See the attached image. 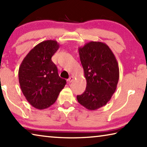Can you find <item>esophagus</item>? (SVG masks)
Returning a JSON list of instances; mask_svg holds the SVG:
<instances>
[{"label":"esophagus","instance_id":"esophagus-1","mask_svg":"<svg viewBox=\"0 0 147 147\" xmlns=\"http://www.w3.org/2000/svg\"><path fill=\"white\" fill-rule=\"evenodd\" d=\"M73 80H74V77L71 76V77H69V79H68V83H71L73 81Z\"/></svg>","mask_w":147,"mask_h":147}]
</instances>
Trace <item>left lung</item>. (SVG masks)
<instances>
[{
    "instance_id": "1",
    "label": "left lung",
    "mask_w": 147,
    "mask_h": 147,
    "mask_svg": "<svg viewBox=\"0 0 147 147\" xmlns=\"http://www.w3.org/2000/svg\"><path fill=\"white\" fill-rule=\"evenodd\" d=\"M78 50L86 87L82 94L77 96V100L88 110L98 109L107 104L116 90L119 65L105 43L90 42Z\"/></svg>"
}]
</instances>
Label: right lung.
Instances as JSON below:
<instances>
[{"label":"right lung","instance_id":"add662e5","mask_svg":"<svg viewBox=\"0 0 147 147\" xmlns=\"http://www.w3.org/2000/svg\"><path fill=\"white\" fill-rule=\"evenodd\" d=\"M59 47L57 41H44L30 50L19 66L21 89L28 102L38 109L53 104L66 83L51 61Z\"/></svg>","mask_w":147,"mask_h":147}]
</instances>
